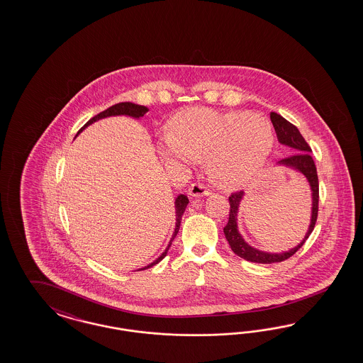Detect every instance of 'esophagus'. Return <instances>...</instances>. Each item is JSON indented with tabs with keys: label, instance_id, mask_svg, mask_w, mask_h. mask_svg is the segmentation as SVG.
Instances as JSON below:
<instances>
[{
	"label": "esophagus",
	"instance_id": "obj_1",
	"mask_svg": "<svg viewBox=\"0 0 363 363\" xmlns=\"http://www.w3.org/2000/svg\"><path fill=\"white\" fill-rule=\"evenodd\" d=\"M210 189L203 185V184H193L191 186L189 187V196L193 198H201L205 197V196H209Z\"/></svg>",
	"mask_w": 363,
	"mask_h": 363
}]
</instances>
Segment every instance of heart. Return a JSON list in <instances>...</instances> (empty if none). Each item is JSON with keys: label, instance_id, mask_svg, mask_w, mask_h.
Masks as SVG:
<instances>
[{"label": "heart", "instance_id": "b5f03b06", "mask_svg": "<svg viewBox=\"0 0 363 363\" xmlns=\"http://www.w3.org/2000/svg\"><path fill=\"white\" fill-rule=\"evenodd\" d=\"M274 129L259 114L187 110L165 134L160 150L167 162L194 165L209 160L210 176L225 187H240L258 176L273 153Z\"/></svg>", "mask_w": 363, "mask_h": 363}]
</instances>
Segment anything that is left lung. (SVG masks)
I'll return each instance as SVG.
<instances>
[{
    "label": "left lung",
    "mask_w": 363,
    "mask_h": 363,
    "mask_svg": "<svg viewBox=\"0 0 363 363\" xmlns=\"http://www.w3.org/2000/svg\"><path fill=\"white\" fill-rule=\"evenodd\" d=\"M270 120L273 122L278 141L282 145L291 147V150L294 152V154L278 161L277 165L291 167V169L297 170L298 173L303 174L308 179V185L311 189V202H313L311 203V220H310V226H308V230L306 235H305V238L302 240L301 243H298V246H296V247L290 249L289 252H285V253L279 254L261 252L258 249H254L253 246H250L247 242H245V240L242 238L241 233L238 231L237 216H238L240 203H241L242 198L245 194L243 190L231 193V196L229 197V203H230L229 220H228L226 226L223 228L225 237L229 242L231 250L234 253L243 258V259L255 262V264L282 262L287 258H290L293 254L297 253L298 250L303 246V243L308 240L311 231L314 230L317 217H318V174H317V167H315V164L313 161V157L310 155L311 149H310V146L305 141V138L302 137V134L299 133L297 128L293 123H290L287 120H285L282 116L272 111L270 113Z\"/></svg>",
    "instance_id": "1"
}]
</instances>
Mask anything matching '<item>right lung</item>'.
<instances>
[{
	"label": "right lung",
	"mask_w": 363,
	"mask_h": 363,
	"mask_svg": "<svg viewBox=\"0 0 363 363\" xmlns=\"http://www.w3.org/2000/svg\"><path fill=\"white\" fill-rule=\"evenodd\" d=\"M149 111V109L146 108V106H143V105H137V104H132V102H120V104H116V105H113V106H110L106 110H104V111H101L99 114L97 116H94L93 118H90L79 130H78L77 135L79 133L82 132L85 128H88L89 125H91L93 122L99 121V120H102V118H106V117H111V116H129V117H133V118H141L143 117V114H146ZM176 229H174V233H173V237H172V240L169 242V245H167V247L165 249V252L161 254L154 262H152L150 264H147V266H145L143 269L141 270H145V269H149V267H152L154 264H158L160 261H162L164 258L166 257V254H167V250H169V247L172 246V242L173 240L176 238L177 233L179 230V226H181V220H182V216H184V213H185V209H186L187 203H189V199H187L186 196H184V194H179L178 197L176 198Z\"/></svg>",
	"instance_id": "obj_1"
}]
</instances>
